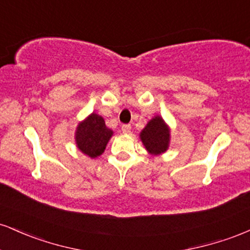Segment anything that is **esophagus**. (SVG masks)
<instances>
[{
  "label": "esophagus",
  "mask_w": 250,
  "mask_h": 250,
  "mask_svg": "<svg viewBox=\"0 0 250 250\" xmlns=\"http://www.w3.org/2000/svg\"><path fill=\"white\" fill-rule=\"evenodd\" d=\"M121 129H122V133L128 134V133H130L131 125H123L122 127H121Z\"/></svg>",
  "instance_id": "34e87169"
}]
</instances>
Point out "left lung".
Here are the masks:
<instances>
[{
	"label": "left lung",
	"instance_id": "8db88e82",
	"mask_svg": "<svg viewBox=\"0 0 250 250\" xmlns=\"http://www.w3.org/2000/svg\"><path fill=\"white\" fill-rule=\"evenodd\" d=\"M169 129L160 116H155L148 122L140 134L143 145L150 154L165 153L169 145Z\"/></svg>",
	"mask_w": 250,
	"mask_h": 250
}]
</instances>
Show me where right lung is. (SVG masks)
Wrapping results in <instances>:
<instances>
[{"label": "right lung", "mask_w": 250, "mask_h": 250, "mask_svg": "<svg viewBox=\"0 0 250 250\" xmlns=\"http://www.w3.org/2000/svg\"><path fill=\"white\" fill-rule=\"evenodd\" d=\"M111 135L113 131L107 128L104 120L97 114H91L77 127L76 145L83 154L94 159L104 151Z\"/></svg>", "instance_id": "add662e5"}]
</instances>
